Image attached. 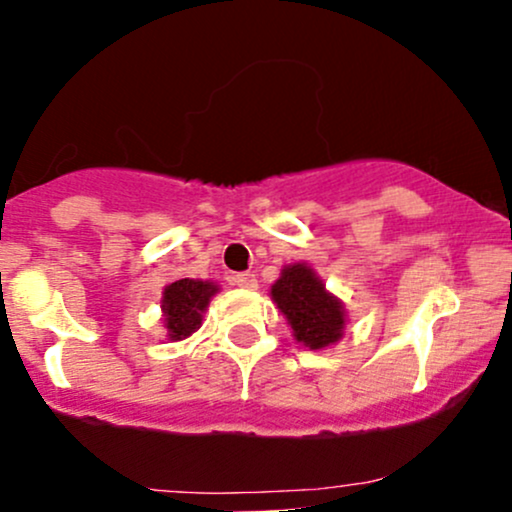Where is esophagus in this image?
Here are the masks:
<instances>
[{
  "label": "esophagus",
  "mask_w": 512,
  "mask_h": 512,
  "mask_svg": "<svg viewBox=\"0 0 512 512\" xmlns=\"http://www.w3.org/2000/svg\"><path fill=\"white\" fill-rule=\"evenodd\" d=\"M233 284L240 286V289L245 291H255L257 289V276L250 274V272H240L233 276Z\"/></svg>",
  "instance_id": "esophagus-1"
}]
</instances>
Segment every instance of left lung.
Returning <instances> with one entry per match:
<instances>
[{"label": "left lung", "instance_id": "8db88e82", "mask_svg": "<svg viewBox=\"0 0 512 512\" xmlns=\"http://www.w3.org/2000/svg\"><path fill=\"white\" fill-rule=\"evenodd\" d=\"M272 301L289 320L296 342L308 349H325L342 339L344 305L305 262L281 269V276L272 284Z\"/></svg>", "mask_w": 512, "mask_h": 512}]
</instances>
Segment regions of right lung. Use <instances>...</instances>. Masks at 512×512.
I'll use <instances>...</instances> for the list:
<instances>
[{"label":"right lung","instance_id":"right-lung-1","mask_svg":"<svg viewBox=\"0 0 512 512\" xmlns=\"http://www.w3.org/2000/svg\"><path fill=\"white\" fill-rule=\"evenodd\" d=\"M219 291L214 281L178 279L166 286L161 298L163 325L168 330L170 342L187 339L202 325V313L207 310L211 296Z\"/></svg>","mask_w":512,"mask_h":512}]
</instances>
